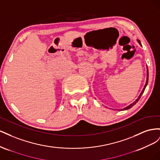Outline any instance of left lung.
Here are the masks:
<instances>
[{
  "mask_svg": "<svg viewBox=\"0 0 160 160\" xmlns=\"http://www.w3.org/2000/svg\"><path fill=\"white\" fill-rule=\"evenodd\" d=\"M138 42L139 43V45H142V44H141V42H140V41L139 40H138ZM148 77H149V72H148V67H147V80H146V85H145V86H144V88H143V90H142V91L141 92V93H140V95H139V97H138V98L135 100L134 102L133 103H132V104H130L129 105H128V107H126V108H123L122 110H127V109H130L131 108H132L133 106L138 101H139V99L141 98V97H142V94H143V93L144 92V91H145V89H146V86H147V85H148Z\"/></svg>",
  "mask_w": 160,
  "mask_h": 160,
  "instance_id": "left-lung-1",
  "label": "left lung"
}]
</instances>
